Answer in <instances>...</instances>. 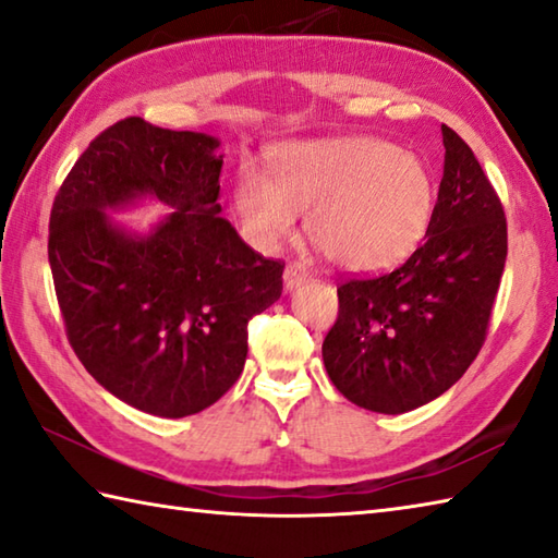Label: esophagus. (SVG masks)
I'll return each instance as SVG.
<instances>
[{
  "label": "esophagus",
  "mask_w": 558,
  "mask_h": 558,
  "mask_svg": "<svg viewBox=\"0 0 558 558\" xmlns=\"http://www.w3.org/2000/svg\"><path fill=\"white\" fill-rule=\"evenodd\" d=\"M306 277H308L306 269H301L299 265H289L287 269H283V289H287V291L299 289L301 283L306 281Z\"/></svg>",
  "instance_id": "esophagus-1"
}]
</instances>
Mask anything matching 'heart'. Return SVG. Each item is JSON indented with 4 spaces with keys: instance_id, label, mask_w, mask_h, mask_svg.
Returning a JSON list of instances; mask_svg holds the SVG:
<instances>
[{
    "instance_id": "b5f03b06",
    "label": "heart",
    "mask_w": 558,
    "mask_h": 558,
    "mask_svg": "<svg viewBox=\"0 0 558 558\" xmlns=\"http://www.w3.org/2000/svg\"><path fill=\"white\" fill-rule=\"evenodd\" d=\"M275 177L245 167L235 211L247 238L275 247L306 216L315 245L350 271L401 265L423 243L435 211L433 172L417 155L381 138L287 143L271 155Z\"/></svg>"
}]
</instances>
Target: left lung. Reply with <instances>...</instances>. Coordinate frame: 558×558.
<instances>
[{
	"label": "left lung",
	"instance_id": "obj_1",
	"mask_svg": "<svg viewBox=\"0 0 558 558\" xmlns=\"http://www.w3.org/2000/svg\"><path fill=\"white\" fill-rule=\"evenodd\" d=\"M445 174L425 240L381 277L347 279L323 362L354 405L398 415L454 386L476 360L508 257L506 211L476 155L442 125Z\"/></svg>",
	"mask_w": 558,
	"mask_h": 558
}]
</instances>
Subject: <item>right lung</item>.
Instances as JSON below:
<instances>
[{
	"label": "right lung",
	"instance_id": "1",
	"mask_svg": "<svg viewBox=\"0 0 558 558\" xmlns=\"http://www.w3.org/2000/svg\"><path fill=\"white\" fill-rule=\"evenodd\" d=\"M218 145L131 116L89 143L52 202L48 262L72 350L150 415L214 405L243 374L252 315L281 296V259L220 218ZM143 197L173 208L148 234L106 216Z\"/></svg>",
	"mask_w": 558,
	"mask_h": 558
}]
</instances>
